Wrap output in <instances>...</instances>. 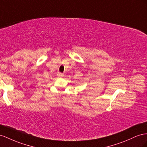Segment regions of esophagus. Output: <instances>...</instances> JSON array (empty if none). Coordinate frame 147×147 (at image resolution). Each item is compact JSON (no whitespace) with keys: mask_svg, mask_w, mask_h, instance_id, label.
<instances>
[{"mask_svg":"<svg viewBox=\"0 0 147 147\" xmlns=\"http://www.w3.org/2000/svg\"><path fill=\"white\" fill-rule=\"evenodd\" d=\"M57 77H62L63 76H64V75H63V74H62V73H60V72L57 73Z\"/></svg>","mask_w":147,"mask_h":147,"instance_id":"obj_1","label":"esophagus"}]
</instances>
